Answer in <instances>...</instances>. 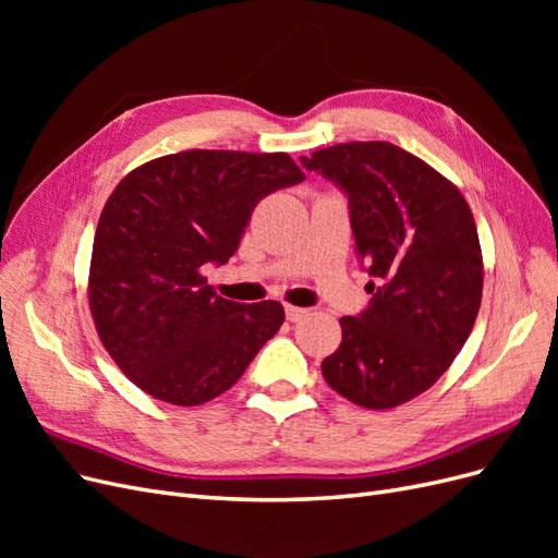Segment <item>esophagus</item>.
Instances as JSON below:
<instances>
[{
	"instance_id": "34e87169",
	"label": "esophagus",
	"mask_w": 558,
	"mask_h": 558,
	"mask_svg": "<svg viewBox=\"0 0 558 558\" xmlns=\"http://www.w3.org/2000/svg\"><path fill=\"white\" fill-rule=\"evenodd\" d=\"M310 314V310H302V307H293V305H286V318L291 320V324H298Z\"/></svg>"
}]
</instances>
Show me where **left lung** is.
Segmentation results:
<instances>
[{
  "label": "left lung",
  "mask_w": 558,
  "mask_h": 558,
  "mask_svg": "<svg viewBox=\"0 0 558 558\" xmlns=\"http://www.w3.org/2000/svg\"><path fill=\"white\" fill-rule=\"evenodd\" d=\"M349 202L356 256L373 277L342 344L320 363L330 388L367 410L416 398L445 375L475 326L482 251L453 183L388 142H351L300 158Z\"/></svg>",
  "instance_id": "left-lung-1"
}]
</instances>
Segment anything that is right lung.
Here are the masks:
<instances>
[{
  "instance_id": "add662e5",
  "label": "right lung",
  "mask_w": 558,
  "mask_h": 558,
  "mask_svg": "<svg viewBox=\"0 0 558 558\" xmlns=\"http://www.w3.org/2000/svg\"><path fill=\"white\" fill-rule=\"evenodd\" d=\"M300 181L286 154L183 150L116 185L95 230L88 298L99 340L132 384L195 408L244 375L283 307L226 300L202 272L234 256L263 197Z\"/></svg>"
}]
</instances>
